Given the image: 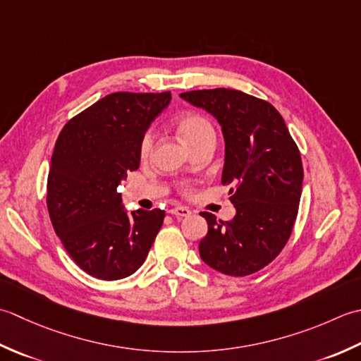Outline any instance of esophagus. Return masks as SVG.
I'll use <instances>...</instances> for the list:
<instances>
[{
    "label": "esophagus",
    "instance_id": "obj_1",
    "mask_svg": "<svg viewBox=\"0 0 361 361\" xmlns=\"http://www.w3.org/2000/svg\"><path fill=\"white\" fill-rule=\"evenodd\" d=\"M168 213H171V215H174V216L183 218V216H188L191 212L187 207H173V209L168 210Z\"/></svg>",
    "mask_w": 361,
    "mask_h": 361
}]
</instances>
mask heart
I'll use <instances>...</instances> for the list:
<instances>
[{
	"mask_svg": "<svg viewBox=\"0 0 361 361\" xmlns=\"http://www.w3.org/2000/svg\"><path fill=\"white\" fill-rule=\"evenodd\" d=\"M174 129L191 149H193L195 146L201 145L202 142L215 140L216 137L215 128H213L210 120L205 118L204 115H200V114L182 115L180 118L176 120ZM152 143H154L152 134L151 132H146V134L142 137V140H140V157L143 160L149 157V154L152 151Z\"/></svg>",
	"mask_w": 361,
	"mask_h": 361,
	"instance_id": "obj_1",
	"label": "heart"
}]
</instances>
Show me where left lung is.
Listing matches in <instances>:
<instances>
[{
	"instance_id": "left-lung-1",
	"label": "left lung",
	"mask_w": 361,
	"mask_h": 361,
	"mask_svg": "<svg viewBox=\"0 0 361 361\" xmlns=\"http://www.w3.org/2000/svg\"><path fill=\"white\" fill-rule=\"evenodd\" d=\"M221 124L226 157L221 182L237 209L231 221L201 215L209 232L200 255L210 268L235 277L254 274L281 254L298 216L302 160L288 128L268 101L232 88L180 93Z\"/></svg>"
}]
</instances>
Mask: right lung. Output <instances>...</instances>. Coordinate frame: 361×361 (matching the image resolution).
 Wrapping results in <instances>:
<instances>
[{
	"label": "right lung",
	"instance_id": "obj_1",
	"mask_svg": "<svg viewBox=\"0 0 361 361\" xmlns=\"http://www.w3.org/2000/svg\"><path fill=\"white\" fill-rule=\"evenodd\" d=\"M170 101V92L107 94L57 137L47 205L57 237L87 274L102 281L134 274L164 224L160 209L129 215L116 187L140 166V140Z\"/></svg>",
	"mask_w": 361,
	"mask_h": 361
}]
</instances>
